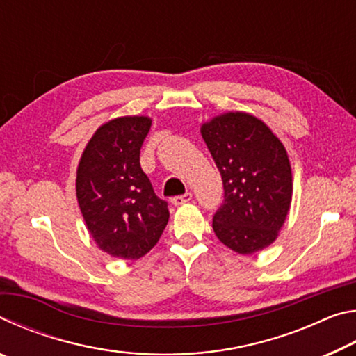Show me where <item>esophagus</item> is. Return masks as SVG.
<instances>
[{
	"instance_id": "34e87169",
	"label": "esophagus",
	"mask_w": 356,
	"mask_h": 356,
	"mask_svg": "<svg viewBox=\"0 0 356 356\" xmlns=\"http://www.w3.org/2000/svg\"><path fill=\"white\" fill-rule=\"evenodd\" d=\"M191 197H193L191 193H185V195H182V196H174L171 202L174 204V206H182V204H185V202H190Z\"/></svg>"
}]
</instances>
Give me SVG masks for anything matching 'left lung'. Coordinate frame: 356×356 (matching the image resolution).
<instances>
[{
    "instance_id": "1",
    "label": "left lung",
    "mask_w": 356,
    "mask_h": 356,
    "mask_svg": "<svg viewBox=\"0 0 356 356\" xmlns=\"http://www.w3.org/2000/svg\"><path fill=\"white\" fill-rule=\"evenodd\" d=\"M225 186L213 216L222 245L252 254L272 245L292 202L291 161L280 138L261 119L229 111L201 125Z\"/></svg>"
}]
</instances>
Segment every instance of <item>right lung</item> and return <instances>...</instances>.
<instances>
[{"label":"right lung","mask_w":356,"mask_h":356,"mask_svg":"<svg viewBox=\"0 0 356 356\" xmlns=\"http://www.w3.org/2000/svg\"><path fill=\"white\" fill-rule=\"evenodd\" d=\"M152 119L122 116L95 130L76 170V200L95 245L136 261L154 248L170 220L166 201L143 172L140 150Z\"/></svg>","instance_id":"right-lung-1"}]
</instances>
